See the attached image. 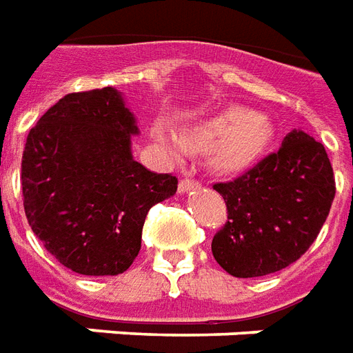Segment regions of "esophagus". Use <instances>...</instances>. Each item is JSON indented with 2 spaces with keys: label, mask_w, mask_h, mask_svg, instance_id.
<instances>
[{
  "label": "esophagus",
  "mask_w": 353,
  "mask_h": 353,
  "mask_svg": "<svg viewBox=\"0 0 353 353\" xmlns=\"http://www.w3.org/2000/svg\"><path fill=\"white\" fill-rule=\"evenodd\" d=\"M198 187H200V183L194 181V179H189V177H185V179L179 181V192H181V194H183V192H189V190L192 189H198Z\"/></svg>",
  "instance_id": "obj_1"
}]
</instances>
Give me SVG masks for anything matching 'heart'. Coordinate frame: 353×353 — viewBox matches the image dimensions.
<instances>
[{
	"label": "heart",
	"instance_id": "b5f03b06",
	"mask_svg": "<svg viewBox=\"0 0 353 353\" xmlns=\"http://www.w3.org/2000/svg\"><path fill=\"white\" fill-rule=\"evenodd\" d=\"M275 127L270 117L243 106H228L187 125L176 137H163L174 153L208 151V163L219 174L249 168L270 148Z\"/></svg>",
	"mask_w": 353,
	"mask_h": 353
}]
</instances>
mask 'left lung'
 I'll list each match as a JSON object with an SVG mask.
<instances>
[{"label": "left lung", "mask_w": 353, "mask_h": 353, "mask_svg": "<svg viewBox=\"0 0 353 353\" xmlns=\"http://www.w3.org/2000/svg\"><path fill=\"white\" fill-rule=\"evenodd\" d=\"M228 221L211 241L230 275L263 276L288 268L320 234L335 198V176L322 143L292 130L281 150L232 181L215 183Z\"/></svg>", "instance_id": "obj_1"}]
</instances>
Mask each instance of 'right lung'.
<instances>
[{
    "label": "right lung",
    "mask_w": 353,
    "mask_h": 353,
    "mask_svg": "<svg viewBox=\"0 0 353 353\" xmlns=\"http://www.w3.org/2000/svg\"><path fill=\"white\" fill-rule=\"evenodd\" d=\"M132 134L137 119L114 88L65 95L28 134L23 211L44 249L74 273L129 270L148 211L176 194V176L132 159Z\"/></svg>",
    "instance_id": "1"
}]
</instances>
